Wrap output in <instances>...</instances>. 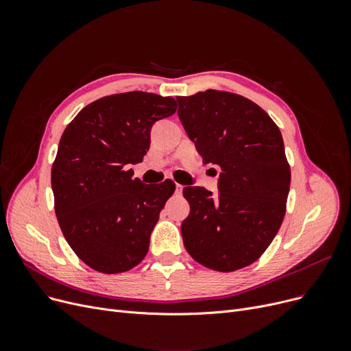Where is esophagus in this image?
Returning a JSON list of instances; mask_svg holds the SVG:
<instances>
[{
	"label": "esophagus",
	"instance_id": "esophagus-1",
	"mask_svg": "<svg viewBox=\"0 0 351 351\" xmlns=\"http://www.w3.org/2000/svg\"><path fill=\"white\" fill-rule=\"evenodd\" d=\"M182 191H183V186L179 185V183H176V193H182Z\"/></svg>",
	"mask_w": 351,
	"mask_h": 351
}]
</instances>
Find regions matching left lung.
I'll list each match as a JSON object with an SVG mask.
<instances>
[{
	"instance_id": "1",
	"label": "left lung",
	"mask_w": 351,
	"mask_h": 351,
	"mask_svg": "<svg viewBox=\"0 0 351 351\" xmlns=\"http://www.w3.org/2000/svg\"><path fill=\"white\" fill-rule=\"evenodd\" d=\"M178 117L205 163L220 166L219 193L186 186L182 239L196 262L217 271L252 265L286 213L290 166L278 128L250 99L208 89L176 97Z\"/></svg>"
}]
</instances>
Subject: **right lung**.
<instances>
[{
    "instance_id": "add662e5",
    "label": "right lung",
    "mask_w": 351,
    "mask_h": 351,
    "mask_svg": "<svg viewBox=\"0 0 351 351\" xmlns=\"http://www.w3.org/2000/svg\"><path fill=\"white\" fill-rule=\"evenodd\" d=\"M176 112L172 97L132 90L86 105L65 128L51 171L55 215L71 249L97 271L135 267L175 183L145 185L129 165L151 145L152 125Z\"/></svg>"
}]
</instances>
